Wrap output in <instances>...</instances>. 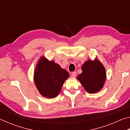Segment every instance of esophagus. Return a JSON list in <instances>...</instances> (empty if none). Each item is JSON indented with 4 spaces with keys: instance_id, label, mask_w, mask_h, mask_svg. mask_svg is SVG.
<instances>
[{
    "instance_id": "1",
    "label": "esophagus",
    "mask_w": 130,
    "mask_h": 130,
    "mask_svg": "<svg viewBox=\"0 0 130 130\" xmlns=\"http://www.w3.org/2000/svg\"><path fill=\"white\" fill-rule=\"evenodd\" d=\"M76 74H76V72H73L71 73V76L72 77L74 78V77H76Z\"/></svg>"
}]
</instances>
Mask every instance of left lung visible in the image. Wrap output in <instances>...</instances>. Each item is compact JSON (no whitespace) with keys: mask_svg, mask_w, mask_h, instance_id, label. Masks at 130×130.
<instances>
[{"mask_svg":"<svg viewBox=\"0 0 130 130\" xmlns=\"http://www.w3.org/2000/svg\"><path fill=\"white\" fill-rule=\"evenodd\" d=\"M82 73L77 79L84 88L89 93H95L102 89L106 80V71L102 63L98 58L89 60L83 63Z\"/></svg>","mask_w":130,"mask_h":130,"instance_id":"8db88e82","label":"left lung"}]
</instances>
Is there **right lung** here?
Instances as JSON below:
<instances>
[{"label":"right lung","instance_id":"right-lung-1","mask_svg":"<svg viewBox=\"0 0 130 130\" xmlns=\"http://www.w3.org/2000/svg\"><path fill=\"white\" fill-rule=\"evenodd\" d=\"M69 77L68 72L58 63L41 56L34 70V81L42 96L52 99L58 95L63 83Z\"/></svg>","mask_w":130,"mask_h":130}]
</instances>
